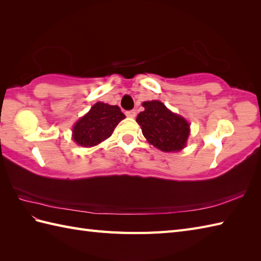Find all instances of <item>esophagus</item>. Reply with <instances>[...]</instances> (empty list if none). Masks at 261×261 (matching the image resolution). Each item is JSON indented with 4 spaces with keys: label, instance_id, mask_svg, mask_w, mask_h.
<instances>
[{
    "label": "esophagus",
    "instance_id": "34e87169",
    "mask_svg": "<svg viewBox=\"0 0 261 261\" xmlns=\"http://www.w3.org/2000/svg\"><path fill=\"white\" fill-rule=\"evenodd\" d=\"M125 114H126L127 117L135 118V116H136V111H128V112H126Z\"/></svg>",
    "mask_w": 261,
    "mask_h": 261
}]
</instances>
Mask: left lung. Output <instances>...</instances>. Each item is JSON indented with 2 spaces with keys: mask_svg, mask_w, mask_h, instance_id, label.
<instances>
[{
  "mask_svg": "<svg viewBox=\"0 0 261 261\" xmlns=\"http://www.w3.org/2000/svg\"><path fill=\"white\" fill-rule=\"evenodd\" d=\"M144 112L137 115L144 137L163 152H178L187 145L190 124L182 116L172 113L159 100L143 102Z\"/></svg>",
  "mask_w": 261,
  "mask_h": 261,
  "instance_id": "obj_1",
  "label": "left lung"
}]
</instances>
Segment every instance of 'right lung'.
<instances>
[{
	"mask_svg": "<svg viewBox=\"0 0 261 261\" xmlns=\"http://www.w3.org/2000/svg\"><path fill=\"white\" fill-rule=\"evenodd\" d=\"M125 115L118 106L96 102L72 128V138L78 145L91 147L111 137L115 127Z\"/></svg>",
	"mask_w": 261,
	"mask_h": 261,
	"instance_id": "1",
	"label": "right lung"
}]
</instances>
